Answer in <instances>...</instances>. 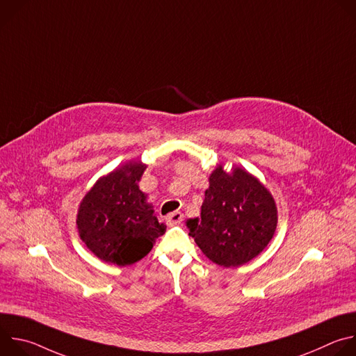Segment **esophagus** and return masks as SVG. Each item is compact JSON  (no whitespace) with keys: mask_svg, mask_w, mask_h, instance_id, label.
<instances>
[{"mask_svg":"<svg viewBox=\"0 0 356 356\" xmlns=\"http://www.w3.org/2000/svg\"><path fill=\"white\" fill-rule=\"evenodd\" d=\"M183 218H184V216L180 211H173L166 217V221L169 225H177L183 221Z\"/></svg>","mask_w":356,"mask_h":356,"instance_id":"obj_1","label":"esophagus"}]
</instances>
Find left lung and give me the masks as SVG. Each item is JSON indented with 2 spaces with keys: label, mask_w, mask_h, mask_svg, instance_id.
Instances as JSON below:
<instances>
[{
  "label": "left lung",
  "mask_w": 356,
  "mask_h": 356,
  "mask_svg": "<svg viewBox=\"0 0 356 356\" xmlns=\"http://www.w3.org/2000/svg\"><path fill=\"white\" fill-rule=\"evenodd\" d=\"M210 187L200 218L187 220V228L202 253L224 268L241 266L268 246L277 225L276 202L269 190L250 173L218 165L210 175Z\"/></svg>",
  "instance_id": "1"
}]
</instances>
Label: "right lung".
<instances>
[{
	"label": "right lung",
	"mask_w": 356,
	"mask_h": 356,
	"mask_svg": "<svg viewBox=\"0 0 356 356\" xmlns=\"http://www.w3.org/2000/svg\"><path fill=\"white\" fill-rule=\"evenodd\" d=\"M145 169L140 162L125 163L98 179L80 202L79 235L103 262L132 265L146 257L166 231L139 190Z\"/></svg>",
	"instance_id": "obj_1"
}]
</instances>
